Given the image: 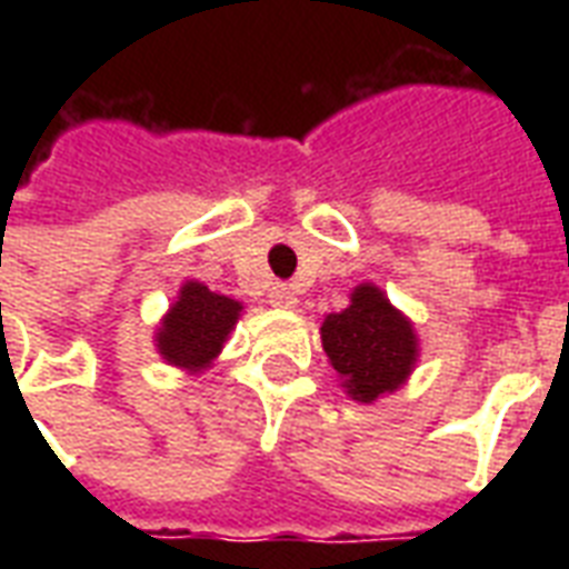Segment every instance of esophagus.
Instances as JSON below:
<instances>
[{
	"label": "esophagus",
	"mask_w": 569,
	"mask_h": 569,
	"mask_svg": "<svg viewBox=\"0 0 569 569\" xmlns=\"http://www.w3.org/2000/svg\"><path fill=\"white\" fill-rule=\"evenodd\" d=\"M268 303L277 307V310H295V307H298V295H295L292 286H274V289L268 292Z\"/></svg>",
	"instance_id": "obj_1"
}]
</instances>
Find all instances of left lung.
I'll list each match as a JSON object with an SVG mask.
<instances>
[{
  "mask_svg": "<svg viewBox=\"0 0 569 569\" xmlns=\"http://www.w3.org/2000/svg\"><path fill=\"white\" fill-rule=\"evenodd\" d=\"M321 348L337 369L339 387L360 405L405 387L419 360L413 321L375 283L355 286L346 310L325 316Z\"/></svg>",
  "mask_w": 569,
  "mask_h": 569,
  "instance_id": "8db88e82",
  "label": "left lung"
}]
</instances>
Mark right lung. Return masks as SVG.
<instances>
[{"label": "right lung", "mask_w": 569, "mask_h": 569, "mask_svg": "<svg viewBox=\"0 0 569 569\" xmlns=\"http://www.w3.org/2000/svg\"><path fill=\"white\" fill-rule=\"evenodd\" d=\"M241 301L212 292L200 280H186L177 301L156 328V351L164 363L186 375H200L218 360L223 342L241 316Z\"/></svg>", "instance_id": "obj_1"}]
</instances>
